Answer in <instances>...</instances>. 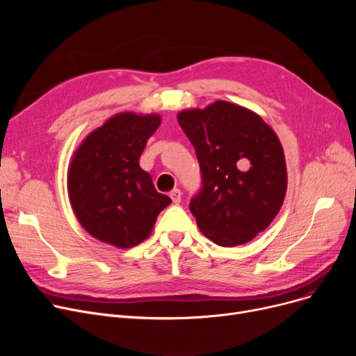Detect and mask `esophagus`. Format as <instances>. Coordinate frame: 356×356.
I'll list each match as a JSON object with an SVG mask.
<instances>
[{"label": "esophagus", "mask_w": 356, "mask_h": 356, "mask_svg": "<svg viewBox=\"0 0 356 356\" xmlns=\"http://www.w3.org/2000/svg\"><path fill=\"white\" fill-rule=\"evenodd\" d=\"M170 197H172L173 203L179 204V203H180V200H181V192H180L179 189H173V191L170 192Z\"/></svg>", "instance_id": "1"}]
</instances>
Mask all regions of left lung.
I'll use <instances>...</instances> for the list:
<instances>
[{
    "instance_id": "obj_1",
    "label": "left lung",
    "mask_w": 356,
    "mask_h": 356,
    "mask_svg": "<svg viewBox=\"0 0 356 356\" xmlns=\"http://www.w3.org/2000/svg\"><path fill=\"white\" fill-rule=\"evenodd\" d=\"M177 121L195 147L203 188L191 200L200 232L219 247L247 244L283 207L282 143L257 112L228 101L183 109Z\"/></svg>"
}]
</instances>
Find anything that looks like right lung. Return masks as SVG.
I'll list each match as a JSON object with an SVG mask.
<instances>
[{
  "label": "right lung",
  "mask_w": 356,
  "mask_h": 356,
  "mask_svg": "<svg viewBox=\"0 0 356 356\" xmlns=\"http://www.w3.org/2000/svg\"><path fill=\"white\" fill-rule=\"evenodd\" d=\"M160 124L159 114L118 112L90 131L70 159L72 211L90 236L108 245L127 250L141 244L172 203L140 167L143 149Z\"/></svg>",
  "instance_id": "obj_1"
}]
</instances>
